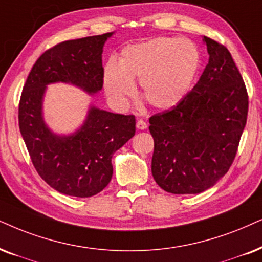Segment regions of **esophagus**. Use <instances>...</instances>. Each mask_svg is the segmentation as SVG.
I'll return each instance as SVG.
<instances>
[{
    "label": "esophagus",
    "instance_id": "esophagus-1",
    "mask_svg": "<svg viewBox=\"0 0 262 262\" xmlns=\"http://www.w3.org/2000/svg\"><path fill=\"white\" fill-rule=\"evenodd\" d=\"M137 128L140 129V130H144V129L147 128V123H146V122H145V121L139 120V121L137 122Z\"/></svg>",
    "mask_w": 262,
    "mask_h": 262
}]
</instances>
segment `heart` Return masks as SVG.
Listing matches in <instances>:
<instances>
[{"label":"heart","instance_id":"1","mask_svg":"<svg viewBox=\"0 0 262 262\" xmlns=\"http://www.w3.org/2000/svg\"><path fill=\"white\" fill-rule=\"evenodd\" d=\"M200 62L198 48L186 38L158 37L128 46L118 64L110 61L105 66V89L112 101L123 106L133 95L138 78L142 98L152 107L165 110L187 94Z\"/></svg>","mask_w":262,"mask_h":262}]
</instances>
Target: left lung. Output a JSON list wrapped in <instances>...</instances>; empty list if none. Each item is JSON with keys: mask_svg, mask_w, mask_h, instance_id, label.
Masks as SVG:
<instances>
[{"mask_svg": "<svg viewBox=\"0 0 262 262\" xmlns=\"http://www.w3.org/2000/svg\"><path fill=\"white\" fill-rule=\"evenodd\" d=\"M209 54L200 81L177 106L150 117L151 170L158 186L196 194L230 169L247 123L248 93L225 46L203 37Z\"/></svg>", "mask_w": 262, "mask_h": 262, "instance_id": "left-lung-1", "label": "left lung"}]
</instances>
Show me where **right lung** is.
Masks as SVG:
<instances>
[{
    "mask_svg": "<svg viewBox=\"0 0 262 262\" xmlns=\"http://www.w3.org/2000/svg\"><path fill=\"white\" fill-rule=\"evenodd\" d=\"M114 32L58 43L37 59L19 102V129L39 177L60 193L92 197L111 181L112 155L135 134L133 115H118L91 106L81 128L58 135L42 115L47 85L74 84L88 94L104 83L102 48Z\"/></svg>",
    "mask_w": 262,
    "mask_h": 262,
    "instance_id": "1",
    "label": "right lung"
}]
</instances>
